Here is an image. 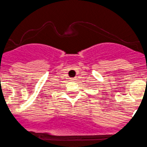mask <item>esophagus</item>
Here are the masks:
<instances>
[{
  "label": "esophagus",
  "mask_w": 147,
  "mask_h": 147,
  "mask_svg": "<svg viewBox=\"0 0 147 147\" xmlns=\"http://www.w3.org/2000/svg\"><path fill=\"white\" fill-rule=\"evenodd\" d=\"M71 81H75V80H76V78H71Z\"/></svg>",
  "instance_id": "esophagus-1"
}]
</instances>
